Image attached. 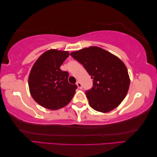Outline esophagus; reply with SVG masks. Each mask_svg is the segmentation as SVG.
<instances>
[{
    "label": "esophagus",
    "instance_id": "obj_1",
    "mask_svg": "<svg viewBox=\"0 0 157 157\" xmlns=\"http://www.w3.org/2000/svg\"><path fill=\"white\" fill-rule=\"evenodd\" d=\"M76 85H77V86H78V88L79 89H82V85L81 83V82H79V81L76 82Z\"/></svg>",
    "mask_w": 157,
    "mask_h": 157
}]
</instances>
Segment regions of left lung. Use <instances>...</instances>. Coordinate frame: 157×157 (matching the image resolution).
I'll use <instances>...</instances> for the list:
<instances>
[{
  "label": "left lung",
  "instance_id": "obj_1",
  "mask_svg": "<svg viewBox=\"0 0 157 157\" xmlns=\"http://www.w3.org/2000/svg\"><path fill=\"white\" fill-rule=\"evenodd\" d=\"M83 65L93 86L86 94L94 110L107 113L121 104L129 90L130 79L124 63L117 56L97 47L85 48L70 53Z\"/></svg>",
  "mask_w": 157,
  "mask_h": 157
}]
</instances>
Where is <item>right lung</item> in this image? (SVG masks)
Returning a JSON list of instances; mask_svg holds the SVG:
<instances>
[{"mask_svg":"<svg viewBox=\"0 0 157 157\" xmlns=\"http://www.w3.org/2000/svg\"><path fill=\"white\" fill-rule=\"evenodd\" d=\"M69 56V51L48 50L33 66L28 77L30 93L44 108L60 109L67 105L75 94L77 86L69 83V73L60 68Z\"/></svg>","mask_w":157,"mask_h":157,"instance_id":"right-lung-1","label":"right lung"}]
</instances>
